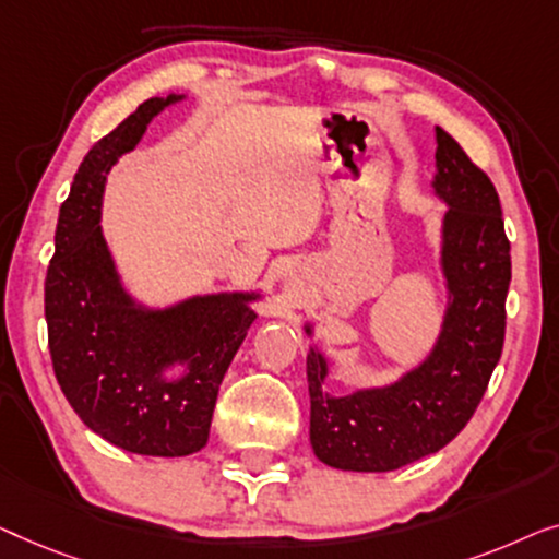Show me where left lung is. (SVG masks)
Returning <instances> with one entry per match:
<instances>
[{
    "instance_id": "1",
    "label": "left lung",
    "mask_w": 559,
    "mask_h": 559,
    "mask_svg": "<svg viewBox=\"0 0 559 559\" xmlns=\"http://www.w3.org/2000/svg\"><path fill=\"white\" fill-rule=\"evenodd\" d=\"M436 198L448 204L440 227V271L448 304L430 355L382 388L332 395L329 361L306 355L311 448L342 471H395L440 451L466 428L504 347L512 255L491 179L451 133L436 126ZM311 336V324H306Z\"/></svg>"
}]
</instances>
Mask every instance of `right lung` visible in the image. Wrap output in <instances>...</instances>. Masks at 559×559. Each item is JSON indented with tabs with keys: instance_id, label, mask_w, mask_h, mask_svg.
<instances>
[{
	"instance_id": "obj_1",
	"label": "right lung",
	"mask_w": 559,
	"mask_h": 559,
	"mask_svg": "<svg viewBox=\"0 0 559 559\" xmlns=\"http://www.w3.org/2000/svg\"><path fill=\"white\" fill-rule=\"evenodd\" d=\"M185 96L148 98L85 154L62 202L45 319L62 395L93 433L139 455L204 448L219 382L261 294H207L148 309L123 288L100 230L106 175L148 121Z\"/></svg>"
}]
</instances>
